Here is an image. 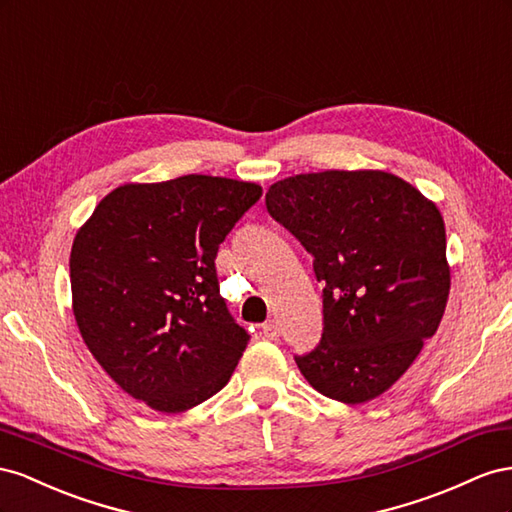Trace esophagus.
Returning <instances> with one entry per match:
<instances>
[{
	"label": "esophagus",
	"mask_w": 512,
	"mask_h": 512,
	"mask_svg": "<svg viewBox=\"0 0 512 512\" xmlns=\"http://www.w3.org/2000/svg\"><path fill=\"white\" fill-rule=\"evenodd\" d=\"M264 337L270 339V341H276L279 339V324L276 321H268V324H264Z\"/></svg>",
	"instance_id": "1"
}]
</instances>
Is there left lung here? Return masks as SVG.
Returning a JSON list of instances; mask_svg holds the SVG:
<instances>
[{"label":"left lung","mask_w":512,"mask_h":512,"mask_svg":"<svg viewBox=\"0 0 512 512\" xmlns=\"http://www.w3.org/2000/svg\"><path fill=\"white\" fill-rule=\"evenodd\" d=\"M266 208L313 255L324 334L296 364L317 392L358 405L384 394L440 326L448 291L444 218L386 171H319L268 188Z\"/></svg>","instance_id":"obj_1"}]
</instances>
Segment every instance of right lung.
I'll use <instances>...</instances> for the list:
<instances>
[{
	"mask_svg": "<svg viewBox=\"0 0 512 512\" xmlns=\"http://www.w3.org/2000/svg\"><path fill=\"white\" fill-rule=\"evenodd\" d=\"M261 186L214 175L124 184L77 231L70 289L81 337L107 375L156 412L208 401L248 332L227 311L214 259Z\"/></svg>",
	"mask_w": 512,
	"mask_h": 512,
	"instance_id": "obj_1",
	"label": "right lung"
}]
</instances>
